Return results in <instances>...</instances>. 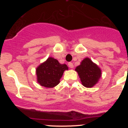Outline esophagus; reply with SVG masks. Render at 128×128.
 Listing matches in <instances>:
<instances>
[{
  "label": "esophagus",
  "mask_w": 128,
  "mask_h": 128,
  "mask_svg": "<svg viewBox=\"0 0 128 128\" xmlns=\"http://www.w3.org/2000/svg\"><path fill=\"white\" fill-rule=\"evenodd\" d=\"M68 66H69L70 68H73L74 67V65H73V63H72V62H69V63H68Z\"/></svg>",
  "instance_id": "34e87169"
}]
</instances>
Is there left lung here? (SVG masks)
<instances>
[{"mask_svg": "<svg viewBox=\"0 0 128 128\" xmlns=\"http://www.w3.org/2000/svg\"><path fill=\"white\" fill-rule=\"evenodd\" d=\"M75 70L80 76L82 84L86 88L93 87L101 76L100 68L88 58H84Z\"/></svg>", "mask_w": 128, "mask_h": 128, "instance_id": "left-lung-1", "label": "left lung"}]
</instances>
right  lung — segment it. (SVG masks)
<instances>
[{
    "label": "right lung",
    "instance_id": "add662e5",
    "mask_svg": "<svg viewBox=\"0 0 128 128\" xmlns=\"http://www.w3.org/2000/svg\"><path fill=\"white\" fill-rule=\"evenodd\" d=\"M68 69L66 65L60 64L57 60L49 57L36 68L37 81L42 86L53 88L60 83L63 72Z\"/></svg>",
    "mask_w": 128,
    "mask_h": 128
}]
</instances>
